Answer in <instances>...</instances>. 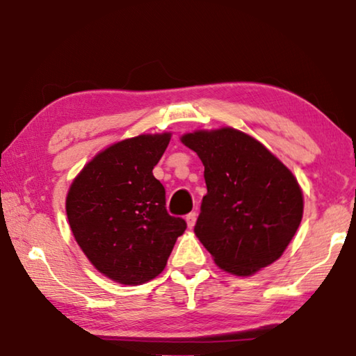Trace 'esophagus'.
Masks as SVG:
<instances>
[{
    "instance_id": "34e87169",
    "label": "esophagus",
    "mask_w": 356,
    "mask_h": 356,
    "mask_svg": "<svg viewBox=\"0 0 356 356\" xmlns=\"http://www.w3.org/2000/svg\"><path fill=\"white\" fill-rule=\"evenodd\" d=\"M196 212H190L188 215H186L185 216V220H186V226H188L190 229L193 227V226H195V222H196Z\"/></svg>"
}]
</instances>
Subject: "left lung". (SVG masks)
<instances>
[{
  "instance_id": "obj_1",
  "label": "left lung",
  "mask_w": 356,
  "mask_h": 356,
  "mask_svg": "<svg viewBox=\"0 0 356 356\" xmlns=\"http://www.w3.org/2000/svg\"><path fill=\"white\" fill-rule=\"evenodd\" d=\"M204 165L207 195L195 234L227 273L251 276L273 264L303 216L293 174L254 138L225 127L180 138Z\"/></svg>"
}]
</instances>
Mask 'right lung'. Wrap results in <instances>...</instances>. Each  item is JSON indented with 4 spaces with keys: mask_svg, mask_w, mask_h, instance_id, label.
<instances>
[{
    "mask_svg": "<svg viewBox=\"0 0 356 356\" xmlns=\"http://www.w3.org/2000/svg\"><path fill=\"white\" fill-rule=\"evenodd\" d=\"M171 134L140 135L97 154L70 185L65 200L76 243L100 273L125 286L163 272L186 229L166 210L165 186L152 174Z\"/></svg>",
    "mask_w": 356,
    "mask_h": 356,
    "instance_id": "add662e5",
    "label": "right lung"
}]
</instances>
